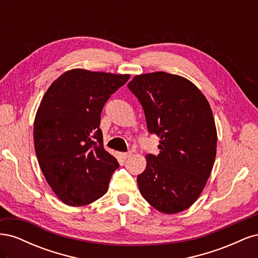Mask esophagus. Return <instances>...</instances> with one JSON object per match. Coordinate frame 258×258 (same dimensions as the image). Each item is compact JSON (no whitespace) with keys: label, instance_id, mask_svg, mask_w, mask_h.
I'll return each instance as SVG.
<instances>
[{"label":"esophagus","instance_id":"esophagus-1","mask_svg":"<svg viewBox=\"0 0 258 258\" xmlns=\"http://www.w3.org/2000/svg\"><path fill=\"white\" fill-rule=\"evenodd\" d=\"M131 152H127V153H119L118 155H119V157L120 158H122V159H127L129 156H131Z\"/></svg>","mask_w":258,"mask_h":258}]
</instances>
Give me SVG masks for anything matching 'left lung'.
<instances>
[{
  "label": "left lung",
  "mask_w": 258,
  "mask_h": 258,
  "mask_svg": "<svg viewBox=\"0 0 258 258\" xmlns=\"http://www.w3.org/2000/svg\"><path fill=\"white\" fill-rule=\"evenodd\" d=\"M128 88L143 107L148 132L160 138V153L146 155V168L137 177L140 192L160 212H182L198 199L214 165L212 110L196 86L178 75H137Z\"/></svg>",
  "instance_id": "1"
}]
</instances>
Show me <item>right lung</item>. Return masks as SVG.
I'll return each mask as SVG.
<instances>
[{
	"instance_id": "add662e5",
	"label": "right lung",
	"mask_w": 258,
	"mask_h": 258,
	"mask_svg": "<svg viewBox=\"0 0 258 258\" xmlns=\"http://www.w3.org/2000/svg\"><path fill=\"white\" fill-rule=\"evenodd\" d=\"M129 75L74 69L46 91L34 120V148L46 181L63 204L82 207L107 191L116 158L103 146L101 112Z\"/></svg>"
}]
</instances>
